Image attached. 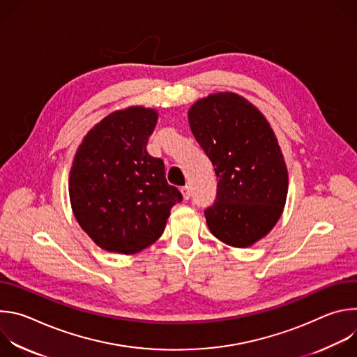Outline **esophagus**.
Returning a JSON list of instances; mask_svg holds the SVG:
<instances>
[{
	"label": "esophagus",
	"instance_id": "1",
	"mask_svg": "<svg viewBox=\"0 0 357 357\" xmlns=\"http://www.w3.org/2000/svg\"><path fill=\"white\" fill-rule=\"evenodd\" d=\"M181 192H182V196H183L185 200H188V199L190 197V188H189L188 185L183 186V188H181Z\"/></svg>",
	"mask_w": 357,
	"mask_h": 357
}]
</instances>
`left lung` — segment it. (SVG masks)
Instances as JSON below:
<instances>
[{
	"mask_svg": "<svg viewBox=\"0 0 357 357\" xmlns=\"http://www.w3.org/2000/svg\"><path fill=\"white\" fill-rule=\"evenodd\" d=\"M188 120L219 178L215 205L205 211L209 230L231 247L252 245L273 230L288 193L285 160L268 120L233 91L199 98Z\"/></svg>",
	"mask_w": 357,
	"mask_h": 357,
	"instance_id": "1",
	"label": "left lung"
}]
</instances>
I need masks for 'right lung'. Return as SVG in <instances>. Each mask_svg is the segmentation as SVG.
Here are the masks:
<instances>
[{
  "mask_svg": "<svg viewBox=\"0 0 357 357\" xmlns=\"http://www.w3.org/2000/svg\"><path fill=\"white\" fill-rule=\"evenodd\" d=\"M157 121L155 109L117 110L77 146L69 175L72 211L87 236L109 252L128 256L154 244L182 200L167 182L164 161L146 152Z\"/></svg>",
  "mask_w": 357,
  "mask_h": 357,
  "instance_id": "obj_1",
  "label": "right lung"
}]
</instances>
